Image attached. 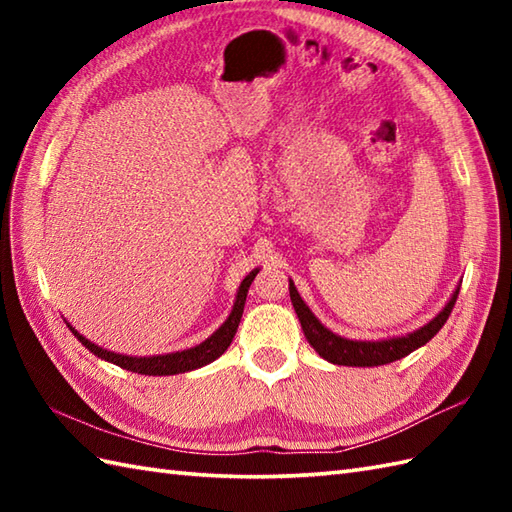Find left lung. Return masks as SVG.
Here are the masks:
<instances>
[{"label":"left lung","mask_w":512,"mask_h":512,"mask_svg":"<svg viewBox=\"0 0 512 512\" xmlns=\"http://www.w3.org/2000/svg\"><path fill=\"white\" fill-rule=\"evenodd\" d=\"M458 295L460 290H455L451 301L444 306V310L436 319L407 336H398V339H387V341H350L330 332L325 325H321V321L314 317L310 308L299 297L295 284L290 281L292 306H295V312L301 321V328H303V334H306L308 343L319 352V356L325 358V361H330L334 365H350V367L387 365V363L398 361V358H405L413 350H418L420 345L431 341L433 336L440 332L442 325L447 323L455 301H458Z\"/></svg>","instance_id":"left-lung-1"}]
</instances>
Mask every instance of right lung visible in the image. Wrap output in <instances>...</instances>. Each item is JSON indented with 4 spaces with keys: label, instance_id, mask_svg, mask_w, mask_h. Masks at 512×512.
Wrapping results in <instances>:
<instances>
[{
    "label": "right lung",
    "instance_id": "1",
    "mask_svg": "<svg viewBox=\"0 0 512 512\" xmlns=\"http://www.w3.org/2000/svg\"><path fill=\"white\" fill-rule=\"evenodd\" d=\"M259 270H253L244 281L242 286H239L237 292V299H235V306L233 312L228 314V319L224 321V325L217 332H213L209 339L204 343L191 347V350H182V352H173V354H165V356H149V358H136V356H123V354H114V352H107L103 347L90 343L85 339L83 334L76 332L72 325L68 328L74 332L76 339H79L85 347L92 354H96L99 358H105V361H110L118 367L129 369V372H136V374H145V376H171V374H184V372H191V369H198L202 365H209L213 363L215 358H220L226 350L228 345H231L233 336L237 332V325L239 319H242V312H244V303H246V295H248V288L253 284L255 275Z\"/></svg>",
    "mask_w": 512,
    "mask_h": 512
}]
</instances>
